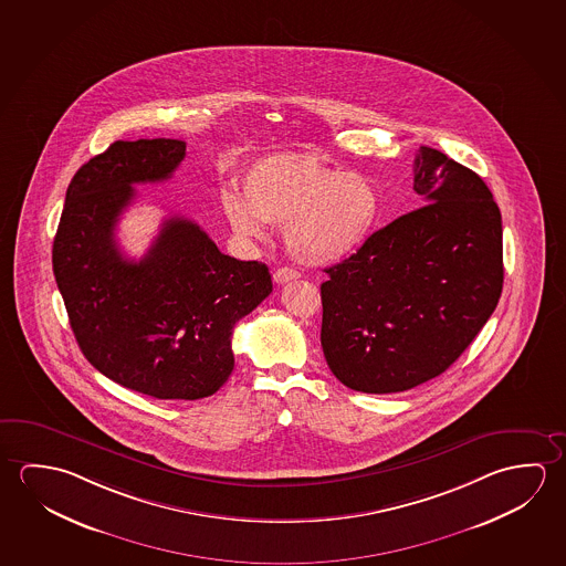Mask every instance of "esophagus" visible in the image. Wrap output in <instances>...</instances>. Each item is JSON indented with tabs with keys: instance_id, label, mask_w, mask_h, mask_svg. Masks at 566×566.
I'll use <instances>...</instances> for the list:
<instances>
[{
	"instance_id": "34e87169",
	"label": "esophagus",
	"mask_w": 566,
	"mask_h": 566,
	"mask_svg": "<svg viewBox=\"0 0 566 566\" xmlns=\"http://www.w3.org/2000/svg\"><path fill=\"white\" fill-rule=\"evenodd\" d=\"M297 279H300V272L294 269H287V266H284V269H279L276 272H274V282H276V284H286V282H290V280Z\"/></svg>"
}]
</instances>
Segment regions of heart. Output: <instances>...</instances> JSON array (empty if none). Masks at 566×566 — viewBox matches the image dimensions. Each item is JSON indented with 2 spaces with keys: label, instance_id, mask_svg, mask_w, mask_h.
Returning <instances> with one entry per match:
<instances>
[{
  "label": "heart",
  "instance_id": "heart-1",
  "mask_svg": "<svg viewBox=\"0 0 566 566\" xmlns=\"http://www.w3.org/2000/svg\"><path fill=\"white\" fill-rule=\"evenodd\" d=\"M241 193L224 189V219L242 239L284 224L287 252L306 264L349 259L379 221L377 189L361 174L343 171L307 151L274 154L242 171Z\"/></svg>",
  "mask_w": 566,
  "mask_h": 566
}]
</instances>
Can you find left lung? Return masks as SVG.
<instances>
[{
  "mask_svg": "<svg viewBox=\"0 0 566 566\" xmlns=\"http://www.w3.org/2000/svg\"><path fill=\"white\" fill-rule=\"evenodd\" d=\"M412 171L422 207L325 269V361L359 392H400L434 379L500 302L501 213L482 177L428 146Z\"/></svg>",
  "mask_w": 566,
  "mask_h": 566,
  "instance_id": "1",
  "label": "left lung"
}]
</instances>
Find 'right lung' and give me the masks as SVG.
<instances>
[{
	"mask_svg": "<svg viewBox=\"0 0 566 566\" xmlns=\"http://www.w3.org/2000/svg\"><path fill=\"white\" fill-rule=\"evenodd\" d=\"M181 139L114 142L66 189L53 272L76 343L94 369L161 400L221 389L234 367L232 327L272 292L269 266L232 259L184 217H169L144 259L114 241L134 184L169 179Z\"/></svg>",
	"mask_w": 566,
	"mask_h": 566,
	"instance_id": "add662e5",
	"label": "right lung"
}]
</instances>
